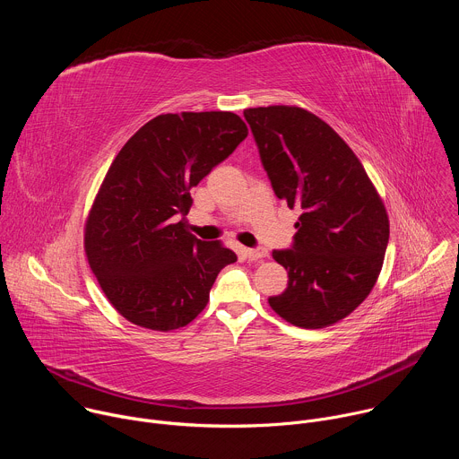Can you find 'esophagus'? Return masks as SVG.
I'll list each match as a JSON object with an SVG mask.
<instances>
[{
  "mask_svg": "<svg viewBox=\"0 0 459 459\" xmlns=\"http://www.w3.org/2000/svg\"><path fill=\"white\" fill-rule=\"evenodd\" d=\"M269 254L265 247H255V248H247V257L248 259H264Z\"/></svg>",
  "mask_w": 459,
  "mask_h": 459,
  "instance_id": "34e87169",
  "label": "esophagus"
}]
</instances>
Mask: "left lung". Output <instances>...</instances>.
<instances>
[{"label": "left lung", "instance_id": "obj_1", "mask_svg": "<svg viewBox=\"0 0 459 459\" xmlns=\"http://www.w3.org/2000/svg\"><path fill=\"white\" fill-rule=\"evenodd\" d=\"M243 116L274 194L301 212L290 248L273 252L289 285L269 303L301 329H323L370 294L388 243L385 205L351 147L312 112L273 105Z\"/></svg>", "mask_w": 459, "mask_h": 459}]
</instances>
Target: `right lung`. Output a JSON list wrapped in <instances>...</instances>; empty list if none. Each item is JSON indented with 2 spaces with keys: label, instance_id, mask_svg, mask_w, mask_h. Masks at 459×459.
Returning <instances> with one entry per match:
<instances>
[{
  "label": "right lung",
  "instance_id": "obj_1",
  "mask_svg": "<svg viewBox=\"0 0 459 459\" xmlns=\"http://www.w3.org/2000/svg\"><path fill=\"white\" fill-rule=\"evenodd\" d=\"M234 112L161 114L112 161L85 225L101 290L130 323L174 331L198 316L220 271L238 259L186 232L190 188L247 138Z\"/></svg>",
  "mask_w": 459,
  "mask_h": 459
}]
</instances>
